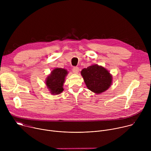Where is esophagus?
Returning <instances> with one entry per match:
<instances>
[{
    "label": "esophagus",
    "mask_w": 151,
    "mask_h": 151,
    "mask_svg": "<svg viewBox=\"0 0 151 151\" xmlns=\"http://www.w3.org/2000/svg\"><path fill=\"white\" fill-rule=\"evenodd\" d=\"M73 72L75 74H78L79 72V68L78 67H74L73 68Z\"/></svg>",
    "instance_id": "34e87169"
}]
</instances>
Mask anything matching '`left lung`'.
Here are the masks:
<instances>
[{
	"instance_id": "left-lung-1",
	"label": "left lung",
	"mask_w": 151,
	"mask_h": 151,
	"mask_svg": "<svg viewBox=\"0 0 151 151\" xmlns=\"http://www.w3.org/2000/svg\"><path fill=\"white\" fill-rule=\"evenodd\" d=\"M81 73L88 89L97 94L108 90L112 83V75L109 71L98 64L84 68Z\"/></svg>"
}]
</instances>
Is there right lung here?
I'll return each mask as SVG.
<instances>
[{
	"label": "right lung",
	"instance_id": "right-lung-1",
	"mask_svg": "<svg viewBox=\"0 0 151 151\" xmlns=\"http://www.w3.org/2000/svg\"><path fill=\"white\" fill-rule=\"evenodd\" d=\"M68 74V70L62 68H57L52 70L45 81L47 87L51 94L57 95L63 91V85Z\"/></svg>",
	"mask_w": 151,
	"mask_h": 151
}]
</instances>
